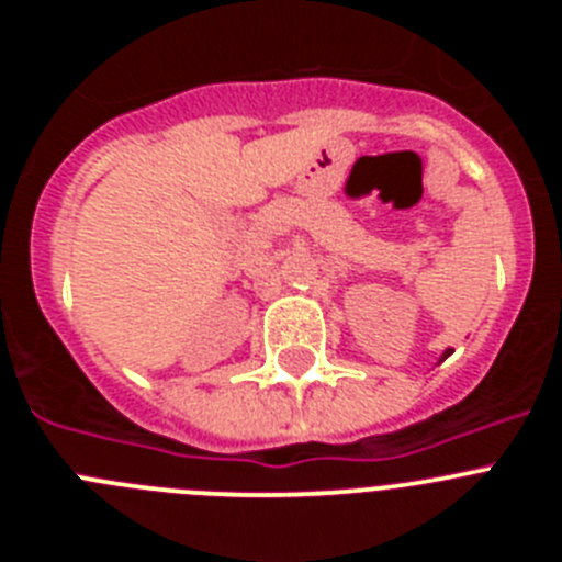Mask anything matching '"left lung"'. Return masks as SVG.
<instances>
[{"label":"left lung","mask_w":562,"mask_h":562,"mask_svg":"<svg viewBox=\"0 0 562 562\" xmlns=\"http://www.w3.org/2000/svg\"><path fill=\"white\" fill-rule=\"evenodd\" d=\"M450 351H453V349H448V351H445V355H441V360H448V357H450Z\"/></svg>","instance_id":"1"}]
</instances>
